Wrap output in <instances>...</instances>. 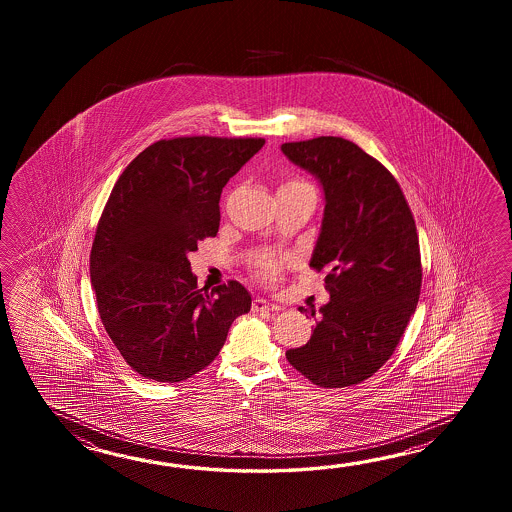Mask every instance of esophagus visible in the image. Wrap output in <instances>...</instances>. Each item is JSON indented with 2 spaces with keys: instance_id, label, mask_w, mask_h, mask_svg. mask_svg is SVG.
<instances>
[{
  "instance_id": "34e87169",
  "label": "esophagus",
  "mask_w": 512,
  "mask_h": 512,
  "mask_svg": "<svg viewBox=\"0 0 512 512\" xmlns=\"http://www.w3.org/2000/svg\"><path fill=\"white\" fill-rule=\"evenodd\" d=\"M278 309H280V305L267 302L265 298H256V300H254V304H252V311H256V313H263V311H278Z\"/></svg>"
}]
</instances>
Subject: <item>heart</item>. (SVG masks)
I'll return each instance as SVG.
<instances>
[{
  "mask_svg": "<svg viewBox=\"0 0 512 512\" xmlns=\"http://www.w3.org/2000/svg\"><path fill=\"white\" fill-rule=\"evenodd\" d=\"M289 183H302V181H289ZM258 267H260V272L263 276H272L274 271H276V260L271 258V256H265V258H261L258 261Z\"/></svg>",
  "mask_w": 512,
  "mask_h": 512,
  "instance_id": "obj_1",
  "label": "heart"
}]
</instances>
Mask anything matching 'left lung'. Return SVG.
Wrapping results in <instances>:
<instances>
[{
    "instance_id": "left-lung-1",
    "label": "left lung",
    "mask_w": 512,
    "mask_h": 512,
    "mask_svg": "<svg viewBox=\"0 0 512 512\" xmlns=\"http://www.w3.org/2000/svg\"><path fill=\"white\" fill-rule=\"evenodd\" d=\"M282 152L324 188L322 230L309 265L327 271L331 296L309 342L285 357L316 386H353L392 357L419 302L414 214L388 168L355 142L316 137L285 142ZM300 313L316 315L305 307Z\"/></svg>"
}]
</instances>
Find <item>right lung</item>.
<instances>
[{"instance_id":"1","label":"right lung","mask_w":512,"mask_h":512,"mask_svg":"<svg viewBox=\"0 0 512 512\" xmlns=\"http://www.w3.org/2000/svg\"><path fill=\"white\" fill-rule=\"evenodd\" d=\"M263 144L258 137L161 139L113 186L89 272L109 338L144 379L181 382L205 370L232 322L251 311V294L236 280L203 293L188 252L218 234L223 186Z\"/></svg>"}]
</instances>
